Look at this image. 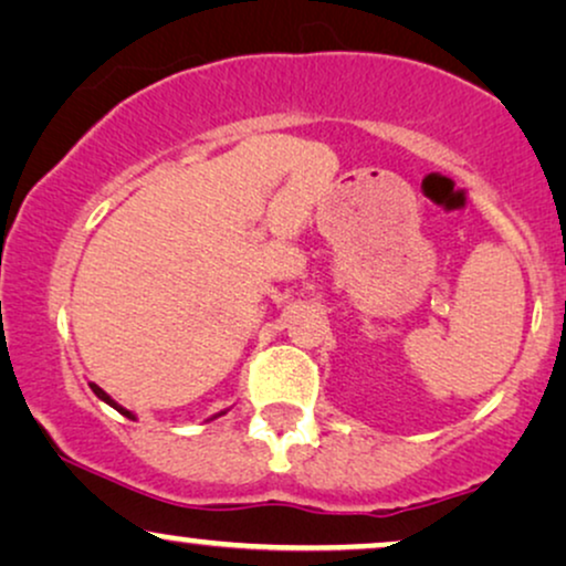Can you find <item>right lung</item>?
Listing matches in <instances>:
<instances>
[{
	"label": "right lung",
	"mask_w": 566,
	"mask_h": 566,
	"mask_svg": "<svg viewBox=\"0 0 566 566\" xmlns=\"http://www.w3.org/2000/svg\"><path fill=\"white\" fill-rule=\"evenodd\" d=\"M91 389H93V395H96L98 399H102V402H106L109 407H114V410H117L119 415H125V418L135 420V412H130V410H127V407H123L119 402H114V399H112L109 395H106V391L102 389V386H98V384H91ZM224 412H227V410H221V412H217V415H211V420H217L219 415H224Z\"/></svg>",
	"instance_id": "1"
}]
</instances>
